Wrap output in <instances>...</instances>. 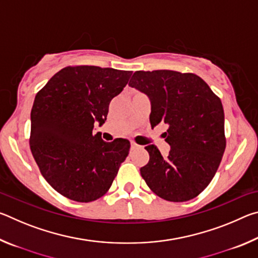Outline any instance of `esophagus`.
Wrapping results in <instances>:
<instances>
[{
    "label": "esophagus",
    "mask_w": 258,
    "mask_h": 258,
    "mask_svg": "<svg viewBox=\"0 0 258 258\" xmlns=\"http://www.w3.org/2000/svg\"><path fill=\"white\" fill-rule=\"evenodd\" d=\"M138 148H140V146H139V145H137V143H135L134 141L131 142V149L134 150V149H138Z\"/></svg>",
    "instance_id": "34e87169"
}]
</instances>
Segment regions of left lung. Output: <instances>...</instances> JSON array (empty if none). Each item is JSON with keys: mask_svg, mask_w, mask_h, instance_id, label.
<instances>
[{"mask_svg": "<svg viewBox=\"0 0 258 258\" xmlns=\"http://www.w3.org/2000/svg\"><path fill=\"white\" fill-rule=\"evenodd\" d=\"M128 85L150 99L152 127H168L163 134L171 146L167 156L146 147L150 159L140 169L143 180L168 202L197 197L213 180L225 150L220 98L199 76L174 71L135 72Z\"/></svg>", "mask_w": 258, "mask_h": 258, "instance_id": "left-lung-1", "label": "left lung"}]
</instances>
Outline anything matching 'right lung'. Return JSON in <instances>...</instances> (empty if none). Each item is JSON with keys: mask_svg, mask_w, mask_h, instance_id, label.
<instances>
[{"mask_svg": "<svg viewBox=\"0 0 258 258\" xmlns=\"http://www.w3.org/2000/svg\"><path fill=\"white\" fill-rule=\"evenodd\" d=\"M132 72L66 67L36 94L30 112V150L46 182L68 199L90 203L111 186L130 141H103L94 124L107 120L109 103Z\"/></svg>", "mask_w": 258, "mask_h": 258, "instance_id": "obj_1", "label": "right lung"}]
</instances>
